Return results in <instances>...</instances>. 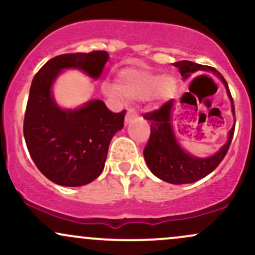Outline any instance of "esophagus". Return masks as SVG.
<instances>
[{
    "label": "esophagus",
    "instance_id": "1",
    "mask_svg": "<svg viewBox=\"0 0 255 255\" xmlns=\"http://www.w3.org/2000/svg\"><path fill=\"white\" fill-rule=\"evenodd\" d=\"M136 118H137V113L135 111V109H134V108H128L127 114H126V118H125L126 124L133 121V120L136 119Z\"/></svg>",
    "mask_w": 255,
    "mask_h": 255
}]
</instances>
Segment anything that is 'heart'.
Wrapping results in <instances>:
<instances>
[{
  "label": "heart",
  "instance_id": "b5f03b06",
  "mask_svg": "<svg viewBox=\"0 0 255 255\" xmlns=\"http://www.w3.org/2000/svg\"><path fill=\"white\" fill-rule=\"evenodd\" d=\"M176 81L171 77L139 69H126L120 73L115 85L105 83L103 90L109 96H121L129 101H141L156 95L159 98H166L174 93Z\"/></svg>",
  "mask_w": 255,
  "mask_h": 255
}]
</instances>
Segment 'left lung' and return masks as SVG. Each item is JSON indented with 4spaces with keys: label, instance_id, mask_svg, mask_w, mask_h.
I'll use <instances>...</instances> for the list:
<instances>
[{
    "label": "left lung",
    "instance_id": "left-lung-1",
    "mask_svg": "<svg viewBox=\"0 0 255 255\" xmlns=\"http://www.w3.org/2000/svg\"><path fill=\"white\" fill-rule=\"evenodd\" d=\"M172 66L180 69L181 75L186 79L197 71H211L223 81L227 92L231 99L233 114L235 115V105L223 75L213 67L203 66L192 61H178ZM174 110V101L165 102L159 109L144 114V119L151 122V133L144 148V157L150 170L160 180L172 184L192 183L212 172L224 159L229 150L234 136L235 126L229 131L228 141L215 156L209 158H197L186 153L177 144L171 127V113Z\"/></svg>",
    "mask_w": 255,
    "mask_h": 255
}]
</instances>
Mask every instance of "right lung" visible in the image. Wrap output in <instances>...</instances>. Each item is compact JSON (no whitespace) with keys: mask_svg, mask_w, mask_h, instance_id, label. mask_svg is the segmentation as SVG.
I'll return each mask as SVG.
<instances>
[{"mask_svg":"<svg viewBox=\"0 0 255 255\" xmlns=\"http://www.w3.org/2000/svg\"><path fill=\"white\" fill-rule=\"evenodd\" d=\"M107 61L108 52L101 50L58 55L32 80L25 141L39 171L61 186H84L101 175L111 139L124 127L126 110L113 113L99 99L78 110H62L51 97V85L63 68L83 69L97 79Z\"/></svg>","mask_w":255,"mask_h":255,"instance_id":"right-lung-1","label":"right lung"}]
</instances>
